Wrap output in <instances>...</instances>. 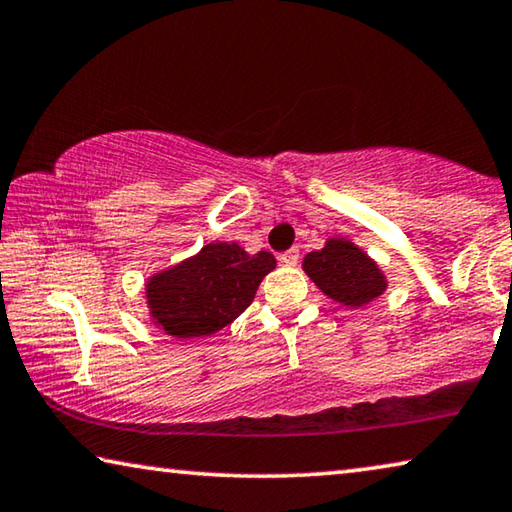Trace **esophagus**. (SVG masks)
I'll list each match as a JSON object with an SVG mask.
<instances>
[{"instance_id": "obj_1", "label": "esophagus", "mask_w": 512, "mask_h": 512, "mask_svg": "<svg viewBox=\"0 0 512 512\" xmlns=\"http://www.w3.org/2000/svg\"><path fill=\"white\" fill-rule=\"evenodd\" d=\"M280 262L285 266H296L298 264V250L291 248V250H287V253H282Z\"/></svg>"}]
</instances>
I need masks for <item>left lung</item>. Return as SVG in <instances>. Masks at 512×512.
Returning <instances> with one entry per match:
<instances>
[{"instance_id":"left-lung-1","label":"left lung","mask_w":512,"mask_h":512,"mask_svg":"<svg viewBox=\"0 0 512 512\" xmlns=\"http://www.w3.org/2000/svg\"><path fill=\"white\" fill-rule=\"evenodd\" d=\"M303 271L328 298L346 307H364L387 289L378 264L348 239H328L303 259Z\"/></svg>"}]
</instances>
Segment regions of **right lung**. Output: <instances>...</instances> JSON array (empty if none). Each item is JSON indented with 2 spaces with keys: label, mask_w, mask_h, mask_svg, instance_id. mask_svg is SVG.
Returning a JSON list of instances; mask_svg holds the SVG:
<instances>
[{
  "label": "right lung",
  "mask_w": 512,
  "mask_h": 512,
  "mask_svg": "<svg viewBox=\"0 0 512 512\" xmlns=\"http://www.w3.org/2000/svg\"><path fill=\"white\" fill-rule=\"evenodd\" d=\"M275 269L266 250L248 255L239 243H207L198 255L154 273L145 285L154 326L170 337H209L253 303L255 291Z\"/></svg>",
  "instance_id": "obj_1"
}]
</instances>
